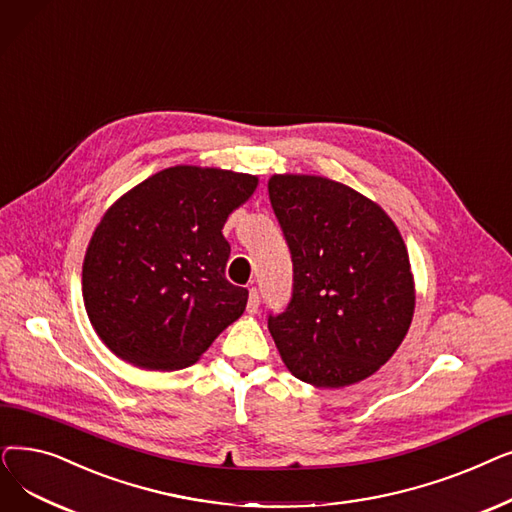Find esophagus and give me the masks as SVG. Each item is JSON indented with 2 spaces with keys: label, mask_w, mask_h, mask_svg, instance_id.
<instances>
[{
  "label": "esophagus",
  "mask_w": 512,
  "mask_h": 512,
  "mask_svg": "<svg viewBox=\"0 0 512 512\" xmlns=\"http://www.w3.org/2000/svg\"><path fill=\"white\" fill-rule=\"evenodd\" d=\"M258 308H260V294H258L256 287H250V296H248L246 310H248V314H256Z\"/></svg>",
  "instance_id": "obj_1"
}]
</instances>
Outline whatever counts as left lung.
Listing matches in <instances>:
<instances>
[{
    "label": "left lung",
    "mask_w": 512,
    "mask_h": 512,
    "mask_svg": "<svg viewBox=\"0 0 512 512\" xmlns=\"http://www.w3.org/2000/svg\"><path fill=\"white\" fill-rule=\"evenodd\" d=\"M269 196L294 262V294L269 331L289 373L337 389L371 377L415 314L406 243L387 212L319 175H273Z\"/></svg>",
    "instance_id": "1"
}]
</instances>
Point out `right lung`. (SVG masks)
Instances as JSON below:
<instances>
[{
	"mask_svg": "<svg viewBox=\"0 0 512 512\" xmlns=\"http://www.w3.org/2000/svg\"><path fill=\"white\" fill-rule=\"evenodd\" d=\"M256 187V175L179 164L104 212L83 260V302L112 354L145 371H179L239 319L248 289L225 279L223 227Z\"/></svg>",
	"mask_w": 512,
	"mask_h": 512,
	"instance_id": "add662e5",
	"label": "right lung"
}]
</instances>
